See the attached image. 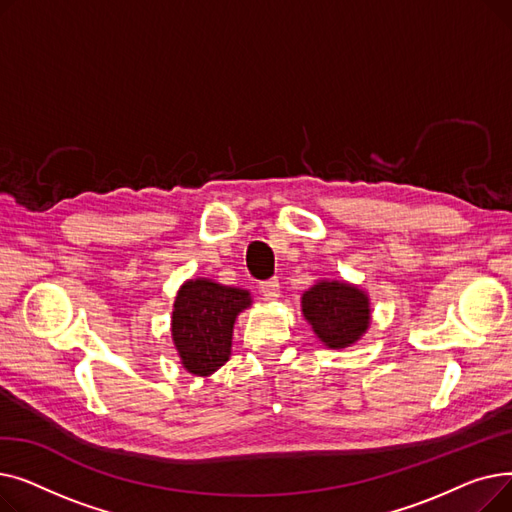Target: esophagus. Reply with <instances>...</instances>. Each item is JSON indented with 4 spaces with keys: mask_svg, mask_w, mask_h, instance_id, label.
Wrapping results in <instances>:
<instances>
[{
    "mask_svg": "<svg viewBox=\"0 0 512 512\" xmlns=\"http://www.w3.org/2000/svg\"><path fill=\"white\" fill-rule=\"evenodd\" d=\"M259 292H261V297L265 301H276L280 297V282H278V278L261 282L259 284Z\"/></svg>",
    "mask_w": 512,
    "mask_h": 512,
    "instance_id": "esophagus-1",
    "label": "esophagus"
}]
</instances>
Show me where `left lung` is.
Returning <instances> with one entry per match:
<instances>
[{"instance_id":"1","label":"left lung","mask_w":512,"mask_h":512,"mask_svg":"<svg viewBox=\"0 0 512 512\" xmlns=\"http://www.w3.org/2000/svg\"><path fill=\"white\" fill-rule=\"evenodd\" d=\"M301 313L315 338L332 351L357 344L371 326L369 294L346 280H317L303 292Z\"/></svg>"}]
</instances>
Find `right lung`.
Listing matches in <instances>:
<instances>
[{
  "mask_svg": "<svg viewBox=\"0 0 512 512\" xmlns=\"http://www.w3.org/2000/svg\"><path fill=\"white\" fill-rule=\"evenodd\" d=\"M253 305L251 292L209 278L186 280L172 309V342L184 371L197 378L218 371L232 355L236 317Z\"/></svg>",
  "mask_w": 512,
  "mask_h": 512,
  "instance_id": "right-lung-1",
  "label": "right lung"
}]
</instances>
